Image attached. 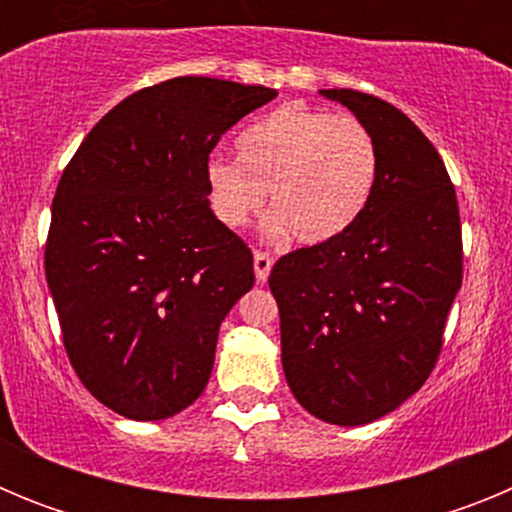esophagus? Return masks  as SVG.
<instances>
[{
  "mask_svg": "<svg viewBox=\"0 0 512 512\" xmlns=\"http://www.w3.org/2000/svg\"><path fill=\"white\" fill-rule=\"evenodd\" d=\"M271 266H274V259H271L269 253H264V251L253 253V274H256V282L264 284L266 279H269Z\"/></svg>",
  "mask_w": 512,
  "mask_h": 512,
  "instance_id": "obj_1",
  "label": "esophagus"
}]
</instances>
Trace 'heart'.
I'll list each match as a JSON object with an SVG mask.
<instances>
[{"mask_svg": "<svg viewBox=\"0 0 512 512\" xmlns=\"http://www.w3.org/2000/svg\"><path fill=\"white\" fill-rule=\"evenodd\" d=\"M238 161L215 156L205 166L210 205L228 228L259 215L271 192L269 233L292 230L318 246L346 233L372 200L377 146L351 115L282 104L235 138Z\"/></svg>", "mask_w": 512, "mask_h": 512, "instance_id": "heart-1", "label": "heart"}]
</instances>
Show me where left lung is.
Returning <instances> with one entry per match:
<instances>
[{"mask_svg":"<svg viewBox=\"0 0 512 512\" xmlns=\"http://www.w3.org/2000/svg\"><path fill=\"white\" fill-rule=\"evenodd\" d=\"M354 112L377 146L372 200L333 241L287 253L269 274L282 366L302 408L364 425L423 387L461 287L456 192L408 115L356 89H320Z\"/></svg>","mask_w":512,"mask_h":512,"instance_id":"8db88e82","label":"left lung"}]
</instances>
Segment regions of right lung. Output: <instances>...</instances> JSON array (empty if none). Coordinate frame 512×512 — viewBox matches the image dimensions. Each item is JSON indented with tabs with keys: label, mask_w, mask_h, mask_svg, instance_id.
Returning <instances> with one entry per match:
<instances>
[{
	"label": "right lung",
	"mask_w": 512,
	"mask_h": 512,
	"mask_svg": "<svg viewBox=\"0 0 512 512\" xmlns=\"http://www.w3.org/2000/svg\"><path fill=\"white\" fill-rule=\"evenodd\" d=\"M274 97L210 76L161 81L112 107L63 171L45 279L74 372L117 415L166 420L207 387L253 256L210 210L205 166Z\"/></svg>",
	"instance_id": "right-lung-1"
}]
</instances>
